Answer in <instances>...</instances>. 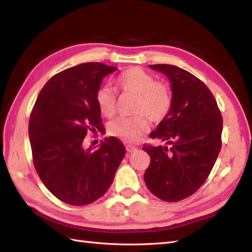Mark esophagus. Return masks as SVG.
Masks as SVG:
<instances>
[{
    "mask_svg": "<svg viewBox=\"0 0 252 252\" xmlns=\"http://www.w3.org/2000/svg\"><path fill=\"white\" fill-rule=\"evenodd\" d=\"M126 149L127 153L131 154V153H133V152H135L137 148L134 147V146H131V145H126Z\"/></svg>",
    "mask_w": 252,
    "mask_h": 252,
    "instance_id": "esophagus-1",
    "label": "esophagus"
}]
</instances>
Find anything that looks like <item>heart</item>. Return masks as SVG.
<instances>
[{
  "label": "heart",
  "mask_w": 252,
  "mask_h": 252,
  "mask_svg": "<svg viewBox=\"0 0 252 252\" xmlns=\"http://www.w3.org/2000/svg\"><path fill=\"white\" fill-rule=\"evenodd\" d=\"M118 90L135 96L134 117H123L109 126V132L121 141L135 143L149 130V120L161 122L172 107V93L167 83L156 81L153 74L140 67H131L116 80ZM95 101L100 114L110 118L116 114L117 97L111 88L103 85L95 93Z\"/></svg>",
  "instance_id": "1"
}]
</instances>
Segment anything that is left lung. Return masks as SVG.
I'll return each mask as SVG.
<instances>
[{"label": "left lung", "instance_id": "obj_1", "mask_svg": "<svg viewBox=\"0 0 252 252\" xmlns=\"http://www.w3.org/2000/svg\"><path fill=\"white\" fill-rule=\"evenodd\" d=\"M171 81L172 107L152 138L170 146L144 145L151 163L144 180L155 196L180 201L194 194L210 174L222 146L223 119L211 91L180 67L149 65Z\"/></svg>", "mask_w": 252, "mask_h": 252}]
</instances>
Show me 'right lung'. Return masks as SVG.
Wrapping results in <instances>:
<instances>
[{
  "instance_id": "right-lung-1",
  "label": "right lung",
  "mask_w": 252,
  "mask_h": 252,
  "mask_svg": "<svg viewBox=\"0 0 252 252\" xmlns=\"http://www.w3.org/2000/svg\"><path fill=\"white\" fill-rule=\"evenodd\" d=\"M116 70L100 63L65 69L45 83L32 108L29 138L35 171L68 205L85 206L103 196L126 155L115 136L96 151L83 146L90 131L103 127L95 93L103 78Z\"/></svg>"
}]
</instances>
